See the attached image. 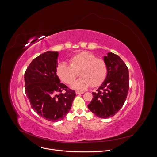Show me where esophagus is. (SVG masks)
<instances>
[{
    "label": "esophagus",
    "instance_id": "34e87169",
    "mask_svg": "<svg viewBox=\"0 0 157 157\" xmlns=\"http://www.w3.org/2000/svg\"><path fill=\"white\" fill-rule=\"evenodd\" d=\"M76 93L77 94H83V93H84V92H83V91H76Z\"/></svg>",
    "mask_w": 157,
    "mask_h": 157
}]
</instances>
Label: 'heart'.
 I'll return each mask as SVG.
<instances>
[{"label": "heart", "instance_id": "1", "mask_svg": "<svg viewBox=\"0 0 157 157\" xmlns=\"http://www.w3.org/2000/svg\"><path fill=\"white\" fill-rule=\"evenodd\" d=\"M70 64L61 63L58 64L56 73L59 79L66 84H71L78 76H81L74 82L71 87L83 91L91 85L99 86L107 75L105 62L88 52H79L70 58Z\"/></svg>", "mask_w": 157, "mask_h": 157}]
</instances>
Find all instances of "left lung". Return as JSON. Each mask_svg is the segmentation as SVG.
Wrapping results in <instances>:
<instances>
[{
    "label": "left lung",
    "mask_w": 157,
    "mask_h": 157,
    "mask_svg": "<svg viewBox=\"0 0 157 157\" xmlns=\"http://www.w3.org/2000/svg\"><path fill=\"white\" fill-rule=\"evenodd\" d=\"M107 65V76L93 93V99L87 105L96 116L106 119L114 116L123 106L129 88L128 70L122 59L109 52L104 56Z\"/></svg>",
    "instance_id": "left-lung-1"
}]
</instances>
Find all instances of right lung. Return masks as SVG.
<instances>
[{"label":"right lung","mask_w":157,"mask_h":157,"mask_svg":"<svg viewBox=\"0 0 157 157\" xmlns=\"http://www.w3.org/2000/svg\"><path fill=\"white\" fill-rule=\"evenodd\" d=\"M58 57V52L43 53L31 62L24 75L25 93L32 108L51 122L66 116L76 96L75 91L61 83L56 75Z\"/></svg>","instance_id":"add662e5"}]
</instances>
